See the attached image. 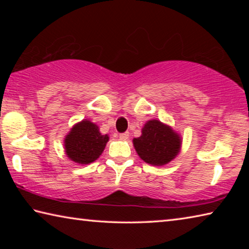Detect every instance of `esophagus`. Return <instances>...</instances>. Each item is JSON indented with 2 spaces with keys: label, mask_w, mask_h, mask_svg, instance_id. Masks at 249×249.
<instances>
[{
  "label": "esophagus",
  "mask_w": 249,
  "mask_h": 249,
  "mask_svg": "<svg viewBox=\"0 0 249 249\" xmlns=\"http://www.w3.org/2000/svg\"><path fill=\"white\" fill-rule=\"evenodd\" d=\"M128 136H129L128 132H125V133H121L120 134V138H121L122 141H126L128 138Z\"/></svg>",
  "instance_id": "esophagus-1"
}]
</instances>
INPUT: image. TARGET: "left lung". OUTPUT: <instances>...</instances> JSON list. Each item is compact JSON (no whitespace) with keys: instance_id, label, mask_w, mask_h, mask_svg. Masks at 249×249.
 <instances>
[{"instance_id":"8db88e82","label":"left lung","mask_w":249,"mask_h":249,"mask_svg":"<svg viewBox=\"0 0 249 249\" xmlns=\"http://www.w3.org/2000/svg\"><path fill=\"white\" fill-rule=\"evenodd\" d=\"M133 142L138 156L154 166H162L171 161L178 155L181 146L179 135L157 120L147 122L142 136L134 138Z\"/></svg>"}]
</instances>
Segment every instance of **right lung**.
Returning a JSON list of instances; mask_svg holds the SVG:
<instances>
[{
  "mask_svg": "<svg viewBox=\"0 0 249 249\" xmlns=\"http://www.w3.org/2000/svg\"><path fill=\"white\" fill-rule=\"evenodd\" d=\"M108 142L107 135H102L92 122L84 120L75 124L65 140L66 154L74 162L88 165L103 153Z\"/></svg>",
  "mask_w": 249,
  "mask_h": 249,
  "instance_id": "obj_1",
  "label": "right lung"
}]
</instances>
